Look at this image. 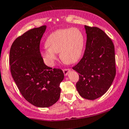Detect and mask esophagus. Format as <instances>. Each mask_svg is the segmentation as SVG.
I'll list each match as a JSON object with an SVG mask.
<instances>
[{
	"mask_svg": "<svg viewBox=\"0 0 129 129\" xmlns=\"http://www.w3.org/2000/svg\"><path fill=\"white\" fill-rule=\"evenodd\" d=\"M70 70H71L70 69H65L63 70V73H64V75H66V76H67V75H68V73H69V72Z\"/></svg>",
	"mask_w": 129,
	"mask_h": 129,
	"instance_id": "esophagus-1",
	"label": "esophagus"
}]
</instances>
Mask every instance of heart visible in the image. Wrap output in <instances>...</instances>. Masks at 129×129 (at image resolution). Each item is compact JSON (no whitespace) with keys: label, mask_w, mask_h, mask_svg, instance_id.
Returning a JSON list of instances; mask_svg holds the SVG:
<instances>
[{"label":"heart","mask_w":129,"mask_h":129,"mask_svg":"<svg viewBox=\"0 0 129 129\" xmlns=\"http://www.w3.org/2000/svg\"><path fill=\"white\" fill-rule=\"evenodd\" d=\"M85 39L81 30L76 28L61 29L51 33L45 42L47 48L42 51V56L47 65L53 66L56 53L66 63L75 62L83 51Z\"/></svg>","instance_id":"1"}]
</instances>
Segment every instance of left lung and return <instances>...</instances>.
I'll list each match as a JSON object with an SVG mask.
<instances>
[{"label":"left lung","mask_w":129,"mask_h":129,"mask_svg":"<svg viewBox=\"0 0 129 129\" xmlns=\"http://www.w3.org/2000/svg\"><path fill=\"white\" fill-rule=\"evenodd\" d=\"M87 42L81 60L73 67L79 73L76 87L84 98L94 100L110 88L115 75V47L102 29L85 25Z\"/></svg>","instance_id":"8db88e82"}]
</instances>
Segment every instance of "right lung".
Here are the masks:
<instances>
[{"label":"right lung","mask_w":129,"mask_h":129,"mask_svg":"<svg viewBox=\"0 0 129 129\" xmlns=\"http://www.w3.org/2000/svg\"><path fill=\"white\" fill-rule=\"evenodd\" d=\"M47 26L29 29L16 38L10 51V70L22 95L33 106L48 107L59 100L61 69L47 66L40 52V42Z\"/></svg>","instance_id":"add662e5"}]
</instances>
